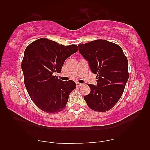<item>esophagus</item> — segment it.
<instances>
[{
    "mask_svg": "<svg viewBox=\"0 0 150 150\" xmlns=\"http://www.w3.org/2000/svg\"><path fill=\"white\" fill-rule=\"evenodd\" d=\"M82 86V84L79 83V82H76V86L79 87V86Z\"/></svg>",
    "mask_w": 150,
    "mask_h": 150,
    "instance_id": "obj_1",
    "label": "esophagus"
}]
</instances>
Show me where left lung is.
I'll list each match as a JSON object with an SVG mask.
<instances>
[{"label": "left lung", "instance_id": "obj_1", "mask_svg": "<svg viewBox=\"0 0 150 150\" xmlns=\"http://www.w3.org/2000/svg\"><path fill=\"white\" fill-rule=\"evenodd\" d=\"M78 46L97 79V85L88 84L90 93L84 99L94 111L110 110L119 100L128 82V59L119 45L106 40H95Z\"/></svg>", "mask_w": 150, "mask_h": 150}]
</instances>
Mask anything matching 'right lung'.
I'll return each mask as SVG.
<instances>
[{
    "label": "right lung",
    "mask_w": 150,
    "mask_h": 150,
    "mask_svg": "<svg viewBox=\"0 0 150 150\" xmlns=\"http://www.w3.org/2000/svg\"><path fill=\"white\" fill-rule=\"evenodd\" d=\"M77 51L75 44L64 46L43 38L25 50L21 64L24 84L31 99L41 110L55 113L66 107L75 82L61 81L54 73L61 71L66 59Z\"/></svg>",
    "instance_id": "right-lung-1"
}]
</instances>
